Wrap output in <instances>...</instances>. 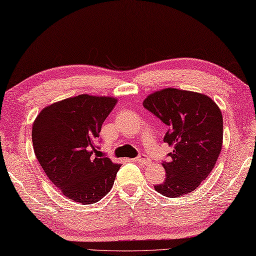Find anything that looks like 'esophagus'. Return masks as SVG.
Returning <instances> with one entry per match:
<instances>
[{
	"instance_id": "esophagus-1",
	"label": "esophagus",
	"mask_w": 256,
	"mask_h": 256,
	"mask_svg": "<svg viewBox=\"0 0 256 256\" xmlns=\"http://www.w3.org/2000/svg\"><path fill=\"white\" fill-rule=\"evenodd\" d=\"M135 161L138 162V163H142V164H150V158H148L146 156H144V154H142V156H140L135 158Z\"/></svg>"
}]
</instances>
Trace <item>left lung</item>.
<instances>
[{
  "label": "left lung",
  "instance_id": "1",
  "mask_svg": "<svg viewBox=\"0 0 256 256\" xmlns=\"http://www.w3.org/2000/svg\"><path fill=\"white\" fill-rule=\"evenodd\" d=\"M143 106L168 126L163 140L174 148L170 160L162 163L166 180L154 188L174 198L194 192L211 174L222 148L219 106L206 95L178 88L154 92Z\"/></svg>",
  "mask_w": 256,
  "mask_h": 256
}]
</instances>
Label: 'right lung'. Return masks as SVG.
<instances>
[{
    "mask_svg": "<svg viewBox=\"0 0 256 256\" xmlns=\"http://www.w3.org/2000/svg\"><path fill=\"white\" fill-rule=\"evenodd\" d=\"M116 104L110 96L82 94L44 108L32 124L34 152L62 195L93 204L111 190L120 164L100 158L98 140Z\"/></svg>",
    "mask_w": 256,
    "mask_h": 256,
    "instance_id": "right-lung-1",
    "label": "right lung"
}]
</instances>
